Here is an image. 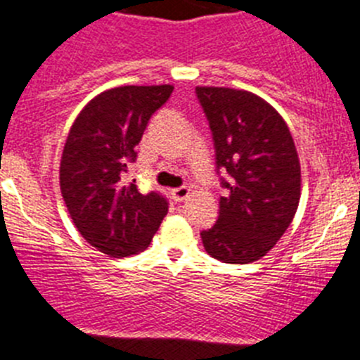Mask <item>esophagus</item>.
<instances>
[{"instance_id": "obj_1", "label": "esophagus", "mask_w": 360, "mask_h": 360, "mask_svg": "<svg viewBox=\"0 0 360 360\" xmlns=\"http://www.w3.org/2000/svg\"><path fill=\"white\" fill-rule=\"evenodd\" d=\"M170 195H172V199L176 200V202H183V200H186L188 197H190V188L188 186L174 188L172 192H170Z\"/></svg>"}]
</instances>
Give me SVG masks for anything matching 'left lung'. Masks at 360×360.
<instances>
[{
	"instance_id": "1",
	"label": "left lung",
	"mask_w": 360,
	"mask_h": 360,
	"mask_svg": "<svg viewBox=\"0 0 360 360\" xmlns=\"http://www.w3.org/2000/svg\"><path fill=\"white\" fill-rule=\"evenodd\" d=\"M210 120L217 167L231 176L220 197L219 220L200 233L210 257L251 264L276 245L301 197L296 145L280 112L262 96L231 87L197 86Z\"/></svg>"
}]
</instances>
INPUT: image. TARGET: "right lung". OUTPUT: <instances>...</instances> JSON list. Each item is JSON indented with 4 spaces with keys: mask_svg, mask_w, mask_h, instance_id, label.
Instances as JSON below:
<instances>
[{
    "mask_svg": "<svg viewBox=\"0 0 360 360\" xmlns=\"http://www.w3.org/2000/svg\"><path fill=\"white\" fill-rule=\"evenodd\" d=\"M172 91L170 84L105 89L84 105L64 143L59 183L68 213L86 242L111 258L147 249L168 212L165 195H143L122 176Z\"/></svg>",
    "mask_w": 360,
    "mask_h": 360,
    "instance_id": "right-lung-1",
    "label": "right lung"
}]
</instances>
